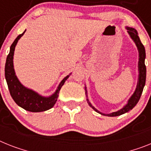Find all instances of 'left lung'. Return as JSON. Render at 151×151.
Returning <instances> with one entry per match:
<instances>
[{
    "label": "left lung",
    "instance_id": "1",
    "mask_svg": "<svg viewBox=\"0 0 151 151\" xmlns=\"http://www.w3.org/2000/svg\"><path fill=\"white\" fill-rule=\"evenodd\" d=\"M126 29L127 30V33L130 35V38L132 39L133 41L135 43L137 47L138 53H139V59H138V78H137V87L135 91H134V93L131 95V97L129 98L127 101V103L121 109H120L119 111H115V112H112L111 114H104L102 112H100L98 110L95 108L93 105L91 104L90 102L88 97H87V87L85 86V94L87 96V101L90 107L91 108H93L96 112L99 113L101 114L104 115V116H120L121 114H124L125 113L128 112L130 110H132L137 104L138 103V101L140 100V96L142 94L143 90L145 86V82H146V66H145V58H146V53H145V48L144 46L142 44L141 41L140 40V37L138 36L137 31L133 27H126Z\"/></svg>",
    "mask_w": 151,
    "mask_h": 151
}]
</instances>
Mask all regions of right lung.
<instances>
[{"label": "right lung", "instance_id": "right-lung-1", "mask_svg": "<svg viewBox=\"0 0 151 151\" xmlns=\"http://www.w3.org/2000/svg\"><path fill=\"white\" fill-rule=\"evenodd\" d=\"M24 32L18 35L15 39L13 44L10 47V52L7 57L6 64H5V78L7 81L8 89L14 102L19 107H22L24 110L30 112H42L47 111L54 107L58 101V97L61 87L64 84V82L68 80L70 75L66 76L59 83L58 88L54 93L49 97H44L39 94L36 91L32 89L27 88L20 82L16 76L14 68V54L15 47L18 40L24 35Z\"/></svg>", "mask_w": 151, "mask_h": 151}]
</instances>
